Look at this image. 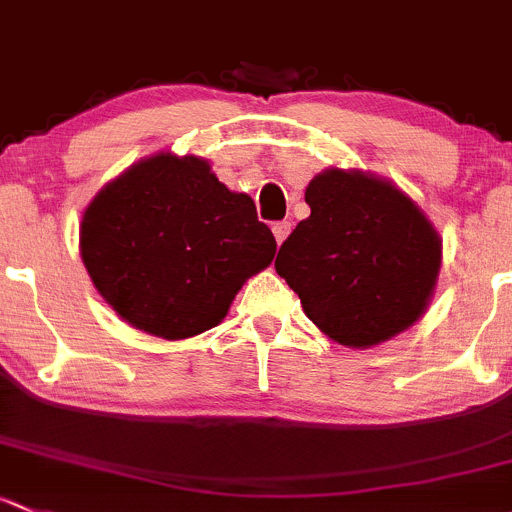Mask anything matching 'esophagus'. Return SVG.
Segmentation results:
<instances>
[{
	"label": "esophagus",
	"instance_id": "34e87169",
	"mask_svg": "<svg viewBox=\"0 0 512 512\" xmlns=\"http://www.w3.org/2000/svg\"><path fill=\"white\" fill-rule=\"evenodd\" d=\"M272 233H274V238H277L279 245H282V242L287 240V235L292 233V223H289V220H279V223L272 225Z\"/></svg>",
	"mask_w": 512,
	"mask_h": 512
}]
</instances>
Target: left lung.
<instances>
[{"instance_id": "8db88e82", "label": "left lung", "mask_w": 512, "mask_h": 512, "mask_svg": "<svg viewBox=\"0 0 512 512\" xmlns=\"http://www.w3.org/2000/svg\"><path fill=\"white\" fill-rule=\"evenodd\" d=\"M304 198L311 215L274 267L306 316L348 348L378 346L419 321L437 287L441 240L417 203L355 169H326Z\"/></svg>"}]
</instances>
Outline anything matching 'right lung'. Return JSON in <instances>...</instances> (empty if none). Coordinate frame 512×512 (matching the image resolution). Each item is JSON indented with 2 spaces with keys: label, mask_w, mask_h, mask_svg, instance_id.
<instances>
[{
  "label": "right lung",
  "mask_w": 512,
  "mask_h": 512,
  "mask_svg": "<svg viewBox=\"0 0 512 512\" xmlns=\"http://www.w3.org/2000/svg\"><path fill=\"white\" fill-rule=\"evenodd\" d=\"M274 252L252 198L220 184L198 157L157 154L129 166L80 223V257L100 297L166 341L218 326Z\"/></svg>",
  "instance_id": "obj_1"
}]
</instances>
